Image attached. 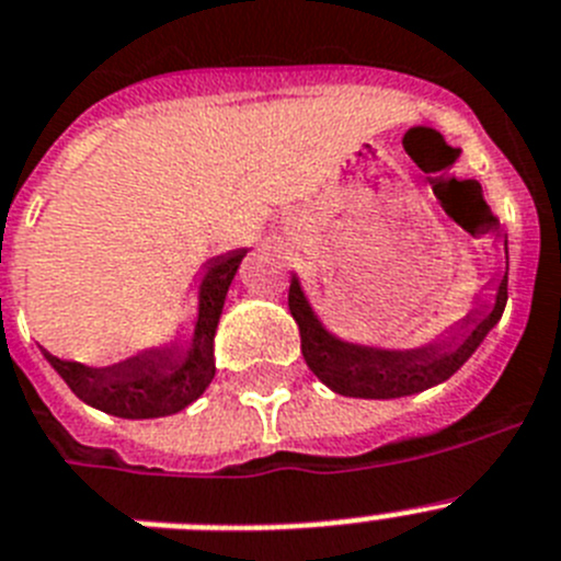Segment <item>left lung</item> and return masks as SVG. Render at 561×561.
<instances>
[{"mask_svg": "<svg viewBox=\"0 0 561 561\" xmlns=\"http://www.w3.org/2000/svg\"><path fill=\"white\" fill-rule=\"evenodd\" d=\"M485 232H500V218L491 209H488ZM505 304H508V270L500 277L496 304L491 309L485 306L473 309L454 334L423 348H414V352H382V348L352 346V343L332 337L314 318L312 306L306 304L295 277L289 286V312L298 320L300 352H304L306 366L337 394L363 397V400L417 394V391L448 380L477 352L485 334L500 323Z\"/></svg>", "mask_w": 561, "mask_h": 561, "instance_id": "8db88e82", "label": "left lung"}]
</instances>
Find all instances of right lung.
Instances as JSON below:
<instances>
[{"mask_svg":"<svg viewBox=\"0 0 561 561\" xmlns=\"http://www.w3.org/2000/svg\"><path fill=\"white\" fill-rule=\"evenodd\" d=\"M247 249L209 261V270L201 284L198 323H195L193 346L181 354L179 346L164 352H147L107 368H88L81 363L61 360L45 352L47 363L59 371L79 400L113 417L150 420L167 417L198 400L215 377L213 337L224 312L227 289L241 266Z\"/></svg>","mask_w":561,"mask_h":561,"instance_id":"add662e5","label":"right lung"}]
</instances>
